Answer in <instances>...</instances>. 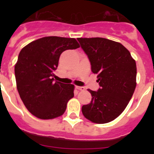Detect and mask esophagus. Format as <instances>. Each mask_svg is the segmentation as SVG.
Masks as SVG:
<instances>
[{
    "label": "esophagus",
    "mask_w": 154,
    "mask_h": 154,
    "mask_svg": "<svg viewBox=\"0 0 154 154\" xmlns=\"http://www.w3.org/2000/svg\"><path fill=\"white\" fill-rule=\"evenodd\" d=\"M76 88H77L78 90H80V91H84V90H85V88L83 86H76Z\"/></svg>",
    "instance_id": "1"
}]
</instances>
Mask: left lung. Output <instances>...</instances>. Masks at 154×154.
Instances as JSON below:
<instances>
[{
    "label": "left lung",
    "mask_w": 154,
    "mask_h": 154,
    "mask_svg": "<svg viewBox=\"0 0 154 154\" xmlns=\"http://www.w3.org/2000/svg\"><path fill=\"white\" fill-rule=\"evenodd\" d=\"M77 40L100 85L97 91L88 90L92 97L90 103L82 106V112L94 123H108L122 114L134 93L136 62L121 43L99 37Z\"/></svg>",
    "instance_id": "obj_1"
}]
</instances>
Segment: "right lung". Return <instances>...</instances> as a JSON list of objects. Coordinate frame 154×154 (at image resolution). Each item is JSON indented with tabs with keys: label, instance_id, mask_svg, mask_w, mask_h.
I'll use <instances>...</instances> for the list:
<instances>
[{
	"label": "right lung",
	"instance_id": "1",
	"mask_svg": "<svg viewBox=\"0 0 154 154\" xmlns=\"http://www.w3.org/2000/svg\"><path fill=\"white\" fill-rule=\"evenodd\" d=\"M80 47L75 38L48 36L23 48L15 66L17 89L24 106L35 117L52 119L65 112L74 86L55 81L54 72L66 50Z\"/></svg>",
	"mask_w": 154,
	"mask_h": 154
}]
</instances>
